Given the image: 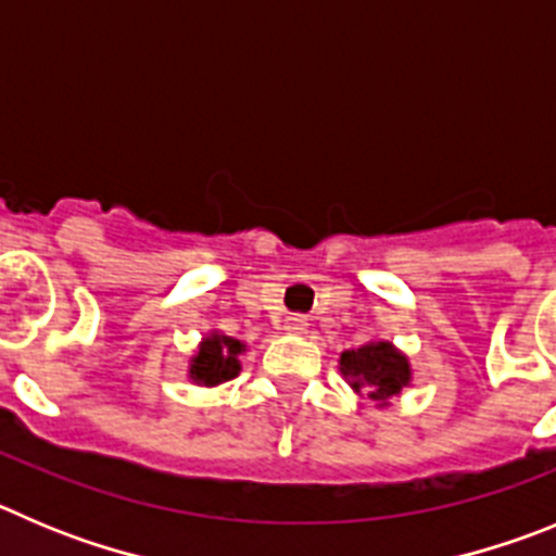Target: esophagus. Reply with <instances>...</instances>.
I'll list each match as a JSON object with an SVG mask.
<instances>
[{"instance_id":"esophagus-1","label":"esophagus","mask_w":556,"mask_h":556,"mask_svg":"<svg viewBox=\"0 0 556 556\" xmlns=\"http://www.w3.org/2000/svg\"><path fill=\"white\" fill-rule=\"evenodd\" d=\"M285 329H288V332H304V329H307V318H304V315H288Z\"/></svg>"}]
</instances>
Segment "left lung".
<instances>
[{"instance_id":"8db88e82","label":"left lung","mask_w":556,"mask_h":556,"mask_svg":"<svg viewBox=\"0 0 556 556\" xmlns=\"http://www.w3.org/2000/svg\"><path fill=\"white\" fill-rule=\"evenodd\" d=\"M340 374L357 393L379 402V407L390 404L413 379L409 359L388 340H374L340 354Z\"/></svg>"}]
</instances>
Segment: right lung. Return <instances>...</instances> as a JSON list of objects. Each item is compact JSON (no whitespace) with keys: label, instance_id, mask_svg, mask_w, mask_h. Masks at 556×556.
Instances as JSON below:
<instances>
[{"label":"right lung","instance_id":"1","mask_svg":"<svg viewBox=\"0 0 556 556\" xmlns=\"http://www.w3.org/2000/svg\"><path fill=\"white\" fill-rule=\"evenodd\" d=\"M241 352H247L241 340L229 338L222 332H210L207 338L199 343V352L191 357V379L204 388L222 384L235 379L241 374Z\"/></svg>","mask_w":556,"mask_h":556}]
</instances>
